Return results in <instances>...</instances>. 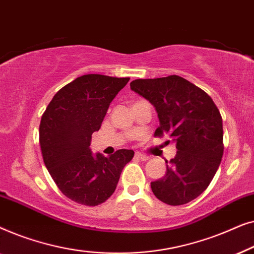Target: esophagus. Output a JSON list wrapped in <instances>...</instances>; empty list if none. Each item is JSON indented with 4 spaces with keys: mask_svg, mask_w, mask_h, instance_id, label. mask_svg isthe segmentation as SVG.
Listing matches in <instances>:
<instances>
[{
    "mask_svg": "<svg viewBox=\"0 0 254 254\" xmlns=\"http://www.w3.org/2000/svg\"><path fill=\"white\" fill-rule=\"evenodd\" d=\"M135 157L141 159V161H148L149 159V156L143 155V154H141V152H137V151L135 152Z\"/></svg>",
    "mask_w": 254,
    "mask_h": 254,
    "instance_id": "esophagus-1",
    "label": "esophagus"
}]
</instances>
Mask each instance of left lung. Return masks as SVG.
<instances>
[{
	"instance_id": "8db88e82",
	"label": "left lung",
	"mask_w": 254,
	"mask_h": 254,
	"mask_svg": "<svg viewBox=\"0 0 254 254\" xmlns=\"http://www.w3.org/2000/svg\"><path fill=\"white\" fill-rule=\"evenodd\" d=\"M130 89L154 105L159 119L155 136L169 135L175 158L163 178L151 183L158 200L171 206L192 201L209 186L223 156V125L213 99L177 75L135 79Z\"/></svg>"
}]
</instances>
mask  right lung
I'll list each match as a JSON object with an SVG mask.
<instances>
[{"label":"right lung","mask_w":254,"mask_h":254,"mask_svg":"<svg viewBox=\"0 0 254 254\" xmlns=\"http://www.w3.org/2000/svg\"><path fill=\"white\" fill-rule=\"evenodd\" d=\"M129 77L89 74L55 93L41 117L44 163L59 190L84 206H98L114 193L121 171L134 156L120 149L110 157L93 155L91 135L99 130L114 97Z\"/></svg>","instance_id":"right-lung-1"}]
</instances>
